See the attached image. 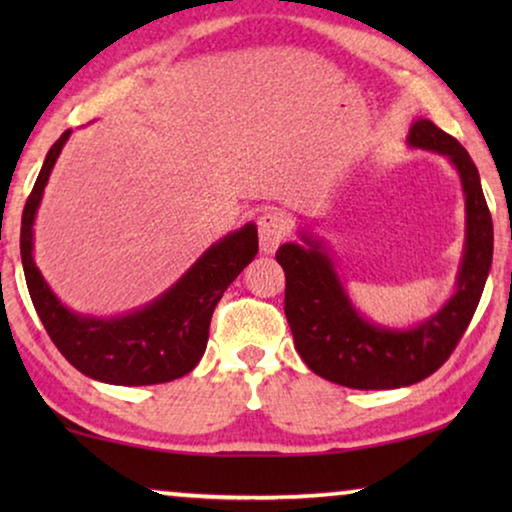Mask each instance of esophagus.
<instances>
[{"label":"esophagus","instance_id":"esophagus-1","mask_svg":"<svg viewBox=\"0 0 512 512\" xmlns=\"http://www.w3.org/2000/svg\"><path fill=\"white\" fill-rule=\"evenodd\" d=\"M286 235V219L279 212H265L258 219V242L263 254H275Z\"/></svg>","mask_w":512,"mask_h":512}]
</instances>
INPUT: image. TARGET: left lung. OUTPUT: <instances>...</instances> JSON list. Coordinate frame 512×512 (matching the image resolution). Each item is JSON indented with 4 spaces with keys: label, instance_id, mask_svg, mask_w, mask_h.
Listing matches in <instances>:
<instances>
[{
    "label": "left lung",
    "instance_id": "8db88e82",
    "mask_svg": "<svg viewBox=\"0 0 512 512\" xmlns=\"http://www.w3.org/2000/svg\"><path fill=\"white\" fill-rule=\"evenodd\" d=\"M412 149L445 156L459 172L466 202V242L457 289L436 314L410 328H389L363 317L347 296L324 240L300 230V242L277 249L284 268V312L307 368L349 389L410 387L443 366L471 324L492 268L494 226L478 167L457 139L426 118L412 123Z\"/></svg>",
    "mask_w": 512,
    "mask_h": 512
}]
</instances>
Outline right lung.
<instances>
[{
    "label": "right lung",
    "instance_id": "add662e5",
    "mask_svg": "<svg viewBox=\"0 0 512 512\" xmlns=\"http://www.w3.org/2000/svg\"><path fill=\"white\" fill-rule=\"evenodd\" d=\"M69 135L72 130L62 132L46 153L20 223V258L34 310L60 354L97 382L142 387L184 377L205 354L209 321L223 291L258 254L256 223H244L214 242L170 289L139 310L118 317H90L69 310L34 263V219Z\"/></svg>",
    "mask_w": 512,
    "mask_h": 512
}]
</instances>
